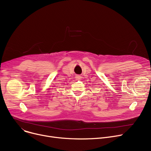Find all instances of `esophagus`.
<instances>
[{"label":"esophagus","mask_w":151,"mask_h":151,"mask_svg":"<svg viewBox=\"0 0 151 151\" xmlns=\"http://www.w3.org/2000/svg\"><path fill=\"white\" fill-rule=\"evenodd\" d=\"M76 78L77 79V80H80V79L81 78V76H76Z\"/></svg>","instance_id":"34e87169"}]
</instances>
